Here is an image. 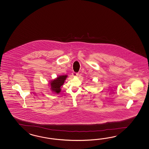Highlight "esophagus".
<instances>
[{"label": "esophagus", "instance_id": "1", "mask_svg": "<svg viewBox=\"0 0 149 149\" xmlns=\"http://www.w3.org/2000/svg\"><path fill=\"white\" fill-rule=\"evenodd\" d=\"M79 75V73H77V72H73V73H72V76L73 77H77V76H78Z\"/></svg>", "mask_w": 149, "mask_h": 149}]
</instances>
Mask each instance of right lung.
Instances as JSON below:
<instances>
[{
    "instance_id": "1",
    "label": "right lung",
    "mask_w": 149,
    "mask_h": 149,
    "mask_svg": "<svg viewBox=\"0 0 149 149\" xmlns=\"http://www.w3.org/2000/svg\"><path fill=\"white\" fill-rule=\"evenodd\" d=\"M67 77V75L60 76L58 77L56 79H54L53 81H52L51 82L52 91L57 94L61 92V87L63 85Z\"/></svg>"
}]
</instances>
